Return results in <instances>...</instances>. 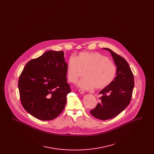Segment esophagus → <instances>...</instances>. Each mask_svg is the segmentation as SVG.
I'll use <instances>...</instances> for the list:
<instances>
[{"instance_id":"obj_1","label":"esophagus","mask_w":154,"mask_h":154,"mask_svg":"<svg viewBox=\"0 0 154 154\" xmlns=\"http://www.w3.org/2000/svg\"><path fill=\"white\" fill-rule=\"evenodd\" d=\"M79 92H80V94H83L85 92V91L84 90H82V89H79Z\"/></svg>"}]
</instances>
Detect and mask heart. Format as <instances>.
<instances>
[{"label":"heart","mask_w":154,"mask_h":154,"mask_svg":"<svg viewBox=\"0 0 154 154\" xmlns=\"http://www.w3.org/2000/svg\"><path fill=\"white\" fill-rule=\"evenodd\" d=\"M66 71L68 80L73 84L85 72V77L78 83L80 88L102 89L114 80L117 67L109 59L100 53L82 52L75 58L72 57L69 59Z\"/></svg>","instance_id":"heart-1"}]
</instances>
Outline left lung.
I'll return each mask as SVG.
<instances>
[{"instance_id":"1","label":"left lung","mask_w":154,"mask_h":154,"mask_svg":"<svg viewBox=\"0 0 154 154\" xmlns=\"http://www.w3.org/2000/svg\"><path fill=\"white\" fill-rule=\"evenodd\" d=\"M103 48L111 53L117 66V75L109 86L100 91V102L90 112L96 118L104 121L116 117L129 104L134 83L126 60L109 48Z\"/></svg>"}]
</instances>
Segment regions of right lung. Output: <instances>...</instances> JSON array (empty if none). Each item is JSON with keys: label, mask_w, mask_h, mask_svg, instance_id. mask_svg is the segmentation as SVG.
I'll list each match as a JSON object with an SVG mask.
<instances>
[{"label": "right lung", "mask_w": 154, "mask_h": 154, "mask_svg": "<svg viewBox=\"0 0 154 154\" xmlns=\"http://www.w3.org/2000/svg\"><path fill=\"white\" fill-rule=\"evenodd\" d=\"M66 69L62 51H48L28 62L18 80L24 109L43 121L57 117L65 108L67 94L71 92Z\"/></svg>", "instance_id": "right-lung-1"}]
</instances>
